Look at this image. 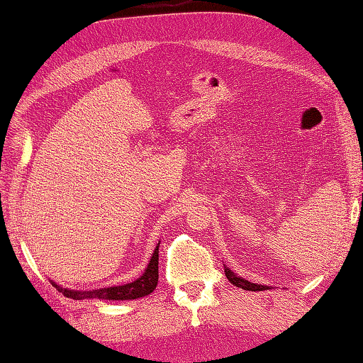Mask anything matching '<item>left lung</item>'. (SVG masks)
Masks as SVG:
<instances>
[{
  "label": "left lung",
  "mask_w": 363,
  "mask_h": 363,
  "mask_svg": "<svg viewBox=\"0 0 363 363\" xmlns=\"http://www.w3.org/2000/svg\"><path fill=\"white\" fill-rule=\"evenodd\" d=\"M225 268V276L227 279L230 280V284H233L235 286H240L242 288V290H247V291H263V290H268V286L266 285H258V284H250L249 280L246 279H241L235 274V272H232L230 269L227 268V266H224Z\"/></svg>",
  "instance_id": "1"
}]
</instances>
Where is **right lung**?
Returning a JSON list of instances; mask_svg holds the SVG:
<instances>
[{
	"mask_svg": "<svg viewBox=\"0 0 363 363\" xmlns=\"http://www.w3.org/2000/svg\"><path fill=\"white\" fill-rule=\"evenodd\" d=\"M158 246L155 247L153 255L150 258V263L147 266V269L143 276L136 279L135 282L125 284L119 286H109V288H100V290L92 291H78V290H69V288H62L57 284H53V286L59 293L67 296L70 299H103V301H130L144 298V296L150 294L158 285Z\"/></svg>",
	"mask_w": 363,
	"mask_h": 363,
	"instance_id": "1",
	"label": "right lung"
}]
</instances>
